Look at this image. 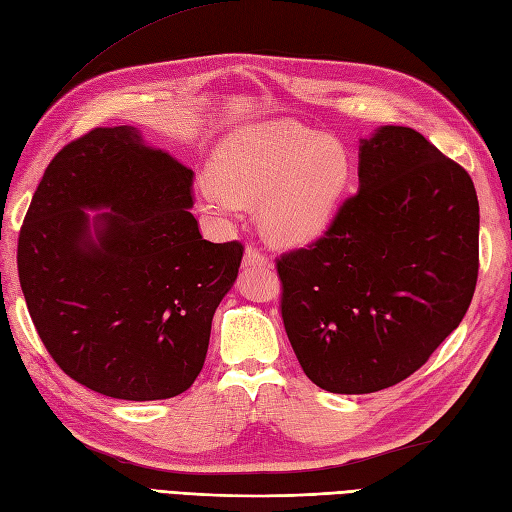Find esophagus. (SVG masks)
<instances>
[{
  "instance_id": "obj_1",
  "label": "esophagus",
  "mask_w": 512,
  "mask_h": 512,
  "mask_svg": "<svg viewBox=\"0 0 512 512\" xmlns=\"http://www.w3.org/2000/svg\"><path fill=\"white\" fill-rule=\"evenodd\" d=\"M244 268H268L270 259L259 251L257 246H248L244 251V259H242Z\"/></svg>"
}]
</instances>
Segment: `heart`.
Returning a JSON list of instances; mask_svg holds the SVG:
<instances>
[{
	"label": "heart",
	"instance_id": "heart-1",
	"mask_svg": "<svg viewBox=\"0 0 512 512\" xmlns=\"http://www.w3.org/2000/svg\"><path fill=\"white\" fill-rule=\"evenodd\" d=\"M352 175L342 142L294 121L233 131L214 155V179L199 188L203 205L233 216L259 199V220L270 240L298 246L329 229Z\"/></svg>",
	"mask_w": 512,
	"mask_h": 512
}]
</instances>
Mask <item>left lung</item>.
<instances>
[{
	"label": "left lung",
	"instance_id": "obj_1",
	"mask_svg": "<svg viewBox=\"0 0 512 512\" xmlns=\"http://www.w3.org/2000/svg\"><path fill=\"white\" fill-rule=\"evenodd\" d=\"M478 196L419 131L378 127L359 192L320 240L277 259L281 316L300 368L331 393H372L422 368L471 303Z\"/></svg>",
	"mask_w": 512,
	"mask_h": 512
}]
</instances>
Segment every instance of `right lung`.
<instances>
[{
    "mask_svg": "<svg viewBox=\"0 0 512 512\" xmlns=\"http://www.w3.org/2000/svg\"><path fill=\"white\" fill-rule=\"evenodd\" d=\"M190 190L192 170L131 125L88 131L49 162L17 266L38 337L73 381L144 402L179 396L203 370L244 248L203 240Z\"/></svg>",
    "mask_w": 512,
    "mask_h": 512,
    "instance_id": "add662e5",
    "label": "right lung"
}]
</instances>
